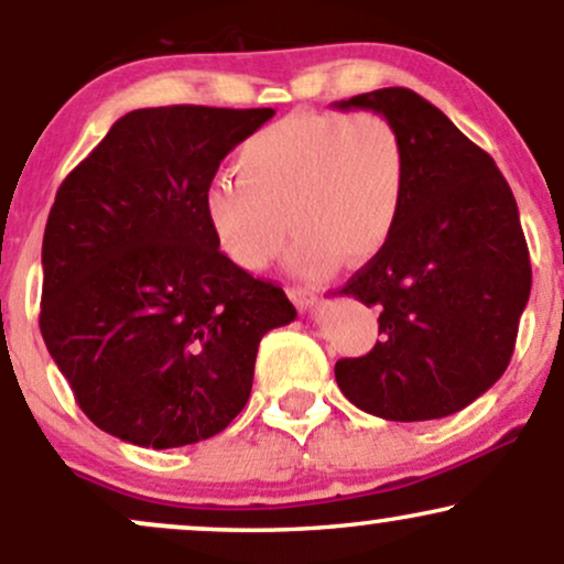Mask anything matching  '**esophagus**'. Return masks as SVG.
I'll use <instances>...</instances> for the list:
<instances>
[{"mask_svg": "<svg viewBox=\"0 0 564 564\" xmlns=\"http://www.w3.org/2000/svg\"><path fill=\"white\" fill-rule=\"evenodd\" d=\"M286 294L291 296V302L296 304L300 310H310L315 302H318V294L313 289H302V286H289Z\"/></svg>", "mask_w": 564, "mask_h": 564, "instance_id": "34e87169", "label": "esophagus"}]
</instances>
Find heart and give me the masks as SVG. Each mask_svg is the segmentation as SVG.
<instances>
[{
    "instance_id": "heart-1",
    "label": "heart",
    "mask_w": 564,
    "mask_h": 564,
    "mask_svg": "<svg viewBox=\"0 0 564 564\" xmlns=\"http://www.w3.org/2000/svg\"><path fill=\"white\" fill-rule=\"evenodd\" d=\"M236 183L204 193V217L223 254L260 273L281 254L289 268L323 278L336 262L364 264L392 238L405 198V145L373 111H300L238 148Z\"/></svg>"
}]
</instances>
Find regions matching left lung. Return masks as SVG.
Listing matches in <instances>:
<instances>
[{
  "mask_svg": "<svg viewBox=\"0 0 564 564\" xmlns=\"http://www.w3.org/2000/svg\"><path fill=\"white\" fill-rule=\"evenodd\" d=\"M390 119L405 145L392 238L334 294L379 313V341L334 368L360 411L387 422L443 419L501 379L530 296L520 212L496 161L405 87L334 102Z\"/></svg>",
  "mask_w": 564,
  "mask_h": 564,
  "instance_id": "8db88e82",
  "label": "left lung"
}]
</instances>
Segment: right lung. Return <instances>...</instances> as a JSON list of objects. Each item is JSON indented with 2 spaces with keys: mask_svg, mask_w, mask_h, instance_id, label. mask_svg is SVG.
I'll list each match as a JSON object with an SVG mask.
<instances>
[{
  "mask_svg": "<svg viewBox=\"0 0 564 564\" xmlns=\"http://www.w3.org/2000/svg\"><path fill=\"white\" fill-rule=\"evenodd\" d=\"M273 108H140L57 187L42 243L44 345L95 426L180 448L243 411L281 286L219 251L204 193Z\"/></svg>",
  "mask_w": 564,
  "mask_h": 564,
  "instance_id": "add662e5",
  "label": "right lung"
}]
</instances>
